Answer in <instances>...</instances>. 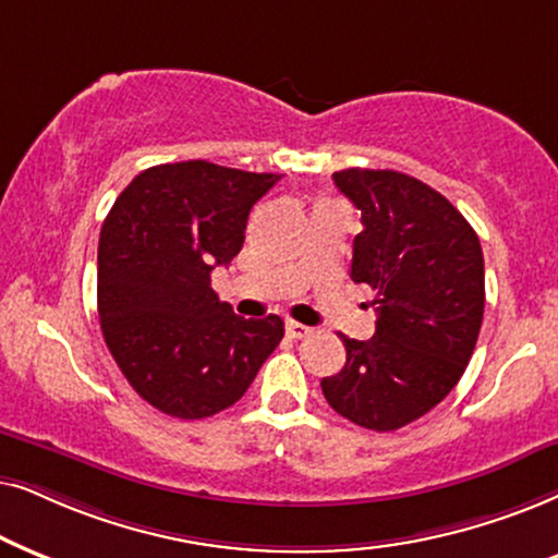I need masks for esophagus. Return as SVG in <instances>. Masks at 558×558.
I'll list each match as a JSON object with an SVG mask.
<instances>
[{
    "instance_id": "1",
    "label": "esophagus",
    "mask_w": 558,
    "mask_h": 558,
    "mask_svg": "<svg viewBox=\"0 0 558 558\" xmlns=\"http://www.w3.org/2000/svg\"><path fill=\"white\" fill-rule=\"evenodd\" d=\"M286 333H288V337H291V339H303V337H308L311 329H308V326L299 324V322H288V324H286Z\"/></svg>"
}]
</instances>
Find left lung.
<instances>
[{"instance_id": "left-lung-1", "label": "left lung", "mask_w": 558, "mask_h": 558, "mask_svg": "<svg viewBox=\"0 0 558 558\" xmlns=\"http://www.w3.org/2000/svg\"><path fill=\"white\" fill-rule=\"evenodd\" d=\"M333 183L362 214L352 280L377 291L375 337H341L347 365L324 398L369 430L426 415L464 375L485 311V259L462 214L418 178L347 168Z\"/></svg>"}]
</instances>
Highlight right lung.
I'll return each instance as SVG.
<instances>
[{"mask_svg": "<svg viewBox=\"0 0 558 558\" xmlns=\"http://www.w3.org/2000/svg\"><path fill=\"white\" fill-rule=\"evenodd\" d=\"M280 175L206 160L147 168L99 236L101 333L143 400L196 421L234 405L283 339L280 316L242 318L211 291L240 255L250 209Z\"/></svg>", "mask_w": 558, "mask_h": 558, "instance_id": "1", "label": "right lung"}]
</instances>
